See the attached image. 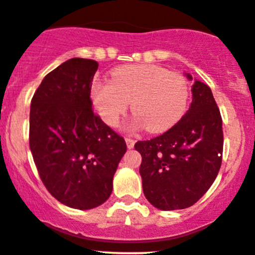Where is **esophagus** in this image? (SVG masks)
Segmentation results:
<instances>
[{
  "instance_id": "obj_1",
  "label": "esophagus",
  "mask_w": 255,
  "mask_h": 255,
  "mask_svg": "<svg viewBox=\"0 0 255 255\" xmlns=\"http://www.w3.org/2000/svg\"><path fill=\"white\" fill-rule=\"evenodd\" d=\"M125 141H127L128 148H132L133 145H135V140H132V138L127 137V138H125Z\"/></svg>"
}]
</instances>
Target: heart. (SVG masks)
Masks as SVG:
<instances>
[{
  "label": "heart",
  "instance_id": "b5f03b06",
  "mask_svg": "<svg viewBox=\"0 0 255 255\" xmlns=\"http://www.w3.org/2000/svg\"><path fill=\"white\" fill-rule=\"evenodd\" d=\"M189 82L183 75L158 65H130L114 70L110 82H96L92 102L101 119L114 128L132 102V128L164 132L184 117Z\"/></svg>",
  "mask_w": 255,
  "mask_h": 255
}]
</instances>
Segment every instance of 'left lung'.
I'll return each mask as SVG.
<instances>
[{"label":"left lung","instance_id":"8db88e82","mask_svg":"<svg viewBox=\"0 0 255 255\" xmlns=\"http://www.w3.org/2000/svg\"><path fill=\"white\" fill-rule=\"evenodd\" d=\"M188 78H193L188 75ZM193 102L178 124L135 143L142 156L140 174L146 199L161 210L194 205L209 190L222 162L224 131L211 89L195 81Z\"/></svg>","mask_w":255,"mask_h":255}]
</instances>
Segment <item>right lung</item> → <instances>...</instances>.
Here are the masks:
<instances>
[{"mask_svg":"<svg viewBox=\"0 0 255 255\" xmlns=\"http://www.w3.org/2000/svg\"><path fill=\"white\" fill-rule=\"evenodd\" d=\"M98 62L73 57L44 77L31 98L29 146L41 182L56 200L78 210L99 206L127 152L124 137L93 112Z\"/></svg>","mask_w":255,"mask_h":255,"instance_id":"add662e5","label":"right lung"}]
</instances>
